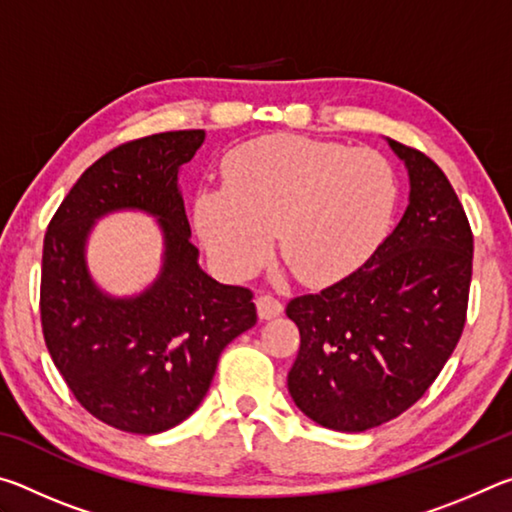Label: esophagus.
Returning <instances> with one entry per match:
<instances>
[{"mask_svg":"<svg viewBox=\"0 0 512 512\" xmlns=\"http://www.w3.org/2000/svg\"><path fill=\"white\" fill-rule=\"evenodd\" d=\"M284 305L277 298H273L271 293H262V296L257 298V314L262 320H271L275 316L282 314Z\"/></svg>","mask_w":512,"mask_h":512,"instance_id":"esophagus-1","label":"esophagus"}]
</instances>
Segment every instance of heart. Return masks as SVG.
Returning a JSON list of instances; mask_svg holds the SVG:
<instances>
[{"instance_id":"b5f03b06","label":"heart","mask_w":512,"mask_h":512,"mask_svg":"<svg viewBox=\"0 0 512 512\" xmlns=\"http://www.w3.org/2000/svg\"><path fill=\"white\" fill-rule=\"evenodd\" d=\"M223 189L194 203L207 253L225 275L266 262L273 232L300 282L329 284L366 262L397 205V178L379 153L298 135L237 146L221 164Z\"/></svg>"}]
</instances>
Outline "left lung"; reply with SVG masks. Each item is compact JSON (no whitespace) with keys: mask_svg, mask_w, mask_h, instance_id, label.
Returning a JSON list of instances; mask_svg holds the SVG:
<instances>
[{"mask_svg":"<svg viewBox=\"0 0 512 512\" xmlns=\"http://www.w3.org/2000/svg\"><path fill=\"white\" fill-rule=\"evenodd\" d=\"M388 144L411 180L402 221L357 271L287 305L300 329L289 393L307 418L334 431H366L411 409L465 327L470 221L436 162Z\"/></svg>","mask_w":512,"mask_h":512,"instance_id":"obj_1","label":"left lung"}]
</instances>
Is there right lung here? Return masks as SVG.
<instances>
[{
	"label": "right lung",
	"instance_id": "add662e5",
	"mask_svg": "<svg viewBox=\"0 0 512 512\" xmlns=\"http://www.w3.org/2000/svg\"><path fill=\"white\" fill-rule=\"evenodd\" d=\"M203 140L171 131L108 151L69 189L42 246L40 320L54 366L85 411L128 433L189 418L225 345L257 323L253 291L212 280L189 241L178 171ZM117 209L158 215L165 235L159 280L135 299H110L84 266L93 221Z\"/></svg>",
	"mask_w": 512,
	"mask_h": 512
}]
</instances>
